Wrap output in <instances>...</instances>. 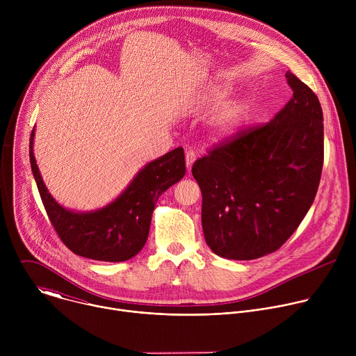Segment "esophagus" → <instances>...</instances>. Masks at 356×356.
<instances>
[{"label":"esophagus","mask_w":356,"mask_h":356,"mask_svg":"<svg viewBox=\"0 0 356 356\" xmlns=\"http://www.w3.org/2000/svg\"><path fill=\"white\" fill-rule=\"evenodd\" d=\"M194 161H195V154H194L193 150H187L186 152V166H187V170L191 169Z\"/></svg>","instance_id":"esophagus-1"}]
</instances>
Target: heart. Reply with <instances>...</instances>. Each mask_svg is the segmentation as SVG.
Here are the masks:
<instances>
[{"instance_id":"heart-1","label":"heart","mask_w":356,"mask_h":356,"mask_svg":"<svg viewBox=\"0 0 356 356\" xmlns=\"http://www.w3.org/2000/svg\"><path fill=\"white\" fill-rule=\"evenodd\" d=\"M241 120V110L239 108H229L221 114L217 121V129L221 135L231 134L239 124Z\"/></svg>"}]
</instances>
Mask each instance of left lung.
I'll return each instance as SVG.
<instances>
[{
  "instance_id": "obj_1",
  "label": "left lung",
  "mask_w": 356,
  "mask_h": 356,
  "mask_svg": "<svg viewBox=\"0 0 356 356\" xmlns=\"http://www.w3.org/2000/svg\"><path fill=\"white\" fill-rule=\"evenodd\" d=\"M293 97L266 124L214 143L191 173L201 224L218 257L250 261L277 250L310 210L324 163V124L313 90L286 73Z\"/></svg>"
}]
</instances>
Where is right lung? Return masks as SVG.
<instances>
[{"instance_id": "add662e5", "label": "right lung", "mask_w": 356, "mask_h": 356, "mask_svg": "<svg viewBox=\"0 0 356 356\" xmlns=\"http://www.w3.org/2000/svg\"><path fill=\"white\" fill-rule=\"evenodd\" d=\"M33 135L29 138L32 173L47 217L62 242L76 255L104 262H124L143 248L158 198L186 173L183 147H176L146 165L110 206L92 213L63 209L47 193L33 158Z\"/></svg>"}]
</instances>
